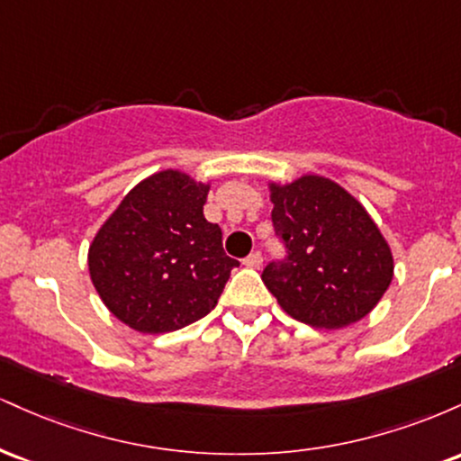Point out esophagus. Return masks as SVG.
<instances>
[{
  "label": "esophagus",
  "instance_id": "esophagus-1",
  "mask_svg": "<svg viewBox=\"0 0 461 461\" xmlns=\"http://www.w3.org/2000/svg\"><path fill=\"white\" fill-rule=\"evenodd\" d=\"M242 264H245V267H249V268H260V264H262V253H260V251L249 253L245 260H242Z\"/></svg>",
  "mask_w": 461,
  "mask_h": 461
}]
</instances>
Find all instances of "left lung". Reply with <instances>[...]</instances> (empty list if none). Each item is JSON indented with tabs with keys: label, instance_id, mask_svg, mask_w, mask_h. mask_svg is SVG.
I'll return each mask as SVG.
<instances>
[{
	"label": "left lung",
	"instance_id": "8db88e82",
	"mask_svg": "<svg viewBox=\"0 0 461 461\" xmlns=\"http://www.w3.org/2000/svg\"><path fill=\"white\" fill-rule=\"evenodd\" d=\"M273 225L288 247L262 282L305 325L340 330L362 321L393 284L394 258L359 201L330 177L268 182Z\"/></svg>",
	"mask_w": 461,
	"mask_h": 461
}]
</instances>
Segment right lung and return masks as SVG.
Returning a JSON list of instances; mask_svg holds the SVG:
<instances>
[{
    "label": "right lung",
    "mask_w": 461,
    "mask_h": 461,
    "mask_svg": "<svg viewBox=\"0 0 461 461\" xmlns=\"http://www.w3.org/2000/svg\"><path fill=\"white\" fill-rule=\"evenodd\" d=\"M210 182L164 168L136 184L95 234L88 273L99 299L140 333L182 330L214 310L236 260L205 221Z\"/></svg>",
    "instance_id": "right-lung-1"
}]
</instances>
